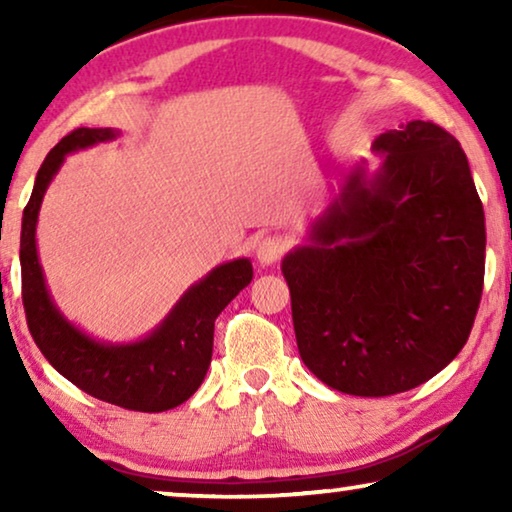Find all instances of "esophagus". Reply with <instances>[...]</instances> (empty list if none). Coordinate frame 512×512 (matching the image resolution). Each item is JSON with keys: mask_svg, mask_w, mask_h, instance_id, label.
<instances>
[{"mask_svg": "<svg viewBox=\"0 0 512 512\" xmlns=\"http://www.w3.org/2000/svg\"><path fill=\"white\" fill-rule=\"evenodd\" d=\"M284 251H286L284 237L268 235L256 244V261L261 265H272V263H277L279 258H282Z\"/></svg>", "mask_w": 512, "mask_h": 512, "instance_id": "1", "label": "esophagus"}]
</instances>
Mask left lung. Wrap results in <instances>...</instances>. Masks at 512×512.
Here are the masks:
<instances>
[{
    "mask_svg": "<svg viewBox=\"0 0 512 512\" xmlns=\"http://www.w3.org/2000/svg\"><path fill=\"white\" fill-rule=\"evenodd\" d=\"M282 261L300 359L352 396L438 375L466 345L485 282V212L466 153L431 121L373 142Z\"/></svg>",
    "mask_w": 512,
    "mask_h": 512,
    "instance_id": "obj_1",
    "label": "left lung"
}]
</instances>
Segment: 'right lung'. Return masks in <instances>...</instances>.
Here are the masks:
<instances>
[{
    "instance_id": "right-lung-1",
    "label": "right lung",
    "mask_w": 512,
    "mask_h": 512,
    "mask_svg": "<svg viewBox=\"0 0 512 512\" xmlns=\"http://www.w3.org/2000/svg\"><path fill=\"white\" fill-rule=\"evenodd\" d=\"M118 137L114 128H76L41 163L23 212L20 272L27 326L41 354L86 394L137 412H163L188 401L205 380L214 321L254 277L249 258L221 263L177 300L170 314L137 342H102L74 326L53 303L37 254V221L48 184L67 153Z\"/></svg>"
}]
</instances>
